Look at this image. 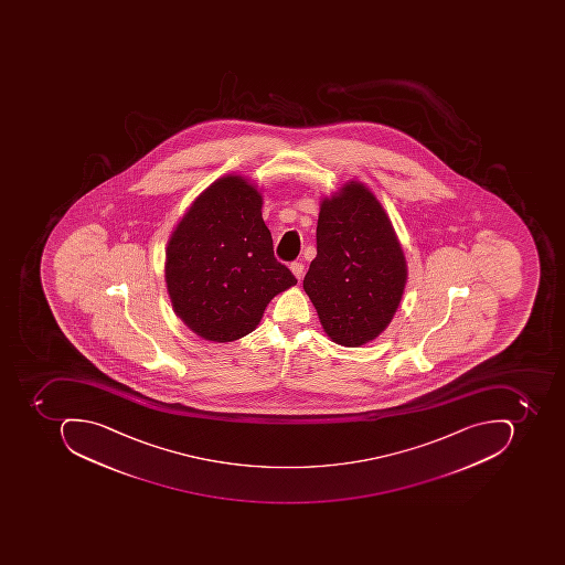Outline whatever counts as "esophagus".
<instances>
[{"instance_id":"34e87169","label":"esophagus","mask_w":565,"mask_h":565,"mask_svg":"<svg viewBox=\"0 0 565 565\" xmlns=\"http://www.w3.org/2000/svg\"><path fill=\"white\" fill-rule=\"evenodd\" d=\"M291 274L296 275L297 280L303 277V265L300 262H294L290 265Z\"/></svg>"}]
</instances>
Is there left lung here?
Returning <instances> with one entry per match:
<instances>
[{"label":"left lung","mask_w":565,"mask_h":565,"mask_svg":"<svg viewBox=\"0 0 565 565\" xmlns=\"http://www.w3.org/2000/svg\"><path fill=\"white\" fill-rule=\"evenodd\" d=\"M316 237L318 256L303 290L329 340L363 347L391 324L406 288V256L394 225L372 190L350 180L322 199Z\"/></svg>","instance_id":"left-lung-1"}]
</instances>
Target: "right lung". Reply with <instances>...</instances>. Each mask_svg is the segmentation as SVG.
<instances>
[{
	"label": "right lung",
	"mask_w": 565,
	"mask_h": 565,
	"mask_svg": "<svg viewBox=\"0 0 565 565\" xmlns=\"http://www.w3.org/2000/svg\"><path fill=\"white\" fill-rule=\"evenodd\" d=\"M262 207L255 183L225 174L193 200L171 233L168 296L178 318L202 340H241L255 331L271 299L297 284L274 256Z\"/></svg>",
	"instance_id": "right-lung-1"
}]
</instances>
